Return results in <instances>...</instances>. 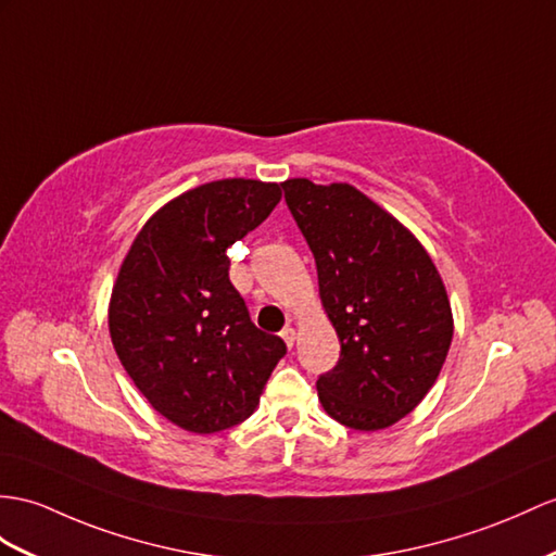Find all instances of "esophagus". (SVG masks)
Instances as JSON below:
<instances>
[{"instance_id": "34e87169", "label": "esophagus", "mask_w": 556, "mask_h": 556, "mask_svg": "<svg viewBox=\"0 0 556 556\" xmlns=\"http://www.w3.org/2000/svg\"><path fill=\"white\" fill-rule=\"evenodd\" d=\"M280 337H282V340H286L288 346H292L294 340H296V328H294V325H286V328H282V332H280Z\"/></svg>"}]
</instances>
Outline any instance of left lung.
<instances>
[{
    "instance_id": "8db88e82",
    "label": "left lung",
    "mask_w": 556,
    "mask_h": 556,
    "mask_svg": "<svg viewBox=\"0 0 556 556\" xmlns=\"http://www.w3.org/2000/svg\"><path fill=\"white\" fill-rule=\"evenodd\" d=\"M318 268L320 304L342 354L318 377L337 422L380 431L413 413L448 356L453 311L429 252L351 184L282 181Z\"/></svg>"
}]
</instances>
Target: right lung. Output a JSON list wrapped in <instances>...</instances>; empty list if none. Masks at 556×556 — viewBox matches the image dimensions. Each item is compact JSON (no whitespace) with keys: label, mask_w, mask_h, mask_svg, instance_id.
I'll return each instance as SVG.
<instances>
[{"label":"right lung","mask_w":556,"mask_h":556,"mask_svg":"<svg viewBox=\"0 0 556 556\" xmlns=\"http://www.w3.org/2000/svg\"><path fill=\"white\" fill-rule=\"evenodd\" d=\"M282 198L280 184L219 179L143 224L117 270L108 330L122 368L153 408L193 434L254 413L286 342L250 320L226 250Z\"/></svg>","instance_id":"add662e5"}]
</instances>
